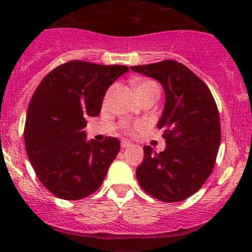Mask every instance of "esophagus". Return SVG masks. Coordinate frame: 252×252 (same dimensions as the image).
Wrapping results in <instances>:
<instances>
[{
    "label": "esophagus",
    "instance_id": "esophagus-1",
    "mask_svg": "<svg viewBox=\"0 0 252 252\" xmlns=\"http://www.w3.org/2000/svg\"><path fill=\"white\" fill-rule=\"evenodd\" d=\"M121 146H122V148H129V147H131V143L128 142V141H122Z\"/></svg>",
    "mask_w": 252,
    "mask_h": 252
}]
</instances>
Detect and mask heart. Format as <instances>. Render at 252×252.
Here are the masks:
<instances>
[{"label":"heart","mask_w":252,"mask_h":252,"mask_svg":"<svg viewBox=\"0 0 252 252\" xmlns=\"http://www.w3.org/2000/svg\"><path fill=\"white\" fill-rule=\"evenodd\" d=\"M152 88H158V86L156 85V83L152 82V80H143V82H136L134 84V89H135L136 94L140 91H142V90L152 89ZM144 128H146V123L140 122V123L134 124V126H128L126 129L130 132H134V131H137V130H142Z\"/></svg>","instance_id":"heart-1"}]
</instances>
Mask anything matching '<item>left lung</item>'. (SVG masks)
<instances>
[{
	"mask_svg": "<svg viewBox=\"0 0 252 252\" xmlns=\"http://www.w3.org/2000/svg\"><path fill=\"white\" fill-rule=\"evenodd\" d=\"M130 68L158 80L166 94L158 123L164 130L166 149L156 153L150 146L143 147L136 178L158 200H185L201 189L215 167L221 136L215 98L200 78L174 60Z\"/></svg>",
	"mask_w": 252,
	"mask_h": 252,
	"instance_id": "obj_1",
	"label": "left lung"
}]
</instances>
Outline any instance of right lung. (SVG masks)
I'll return each mask as SVG.
<instances>
[{"instance_id":"add662e5","label":"right lung","mask_w":252,"mask_h":252,"mask_svg":"<svg viewBox=\"0 0 252 252\" xmlns=\"http://www.w3.org/2000/svg\"><path fill=\"white\" fill-rule=\"evenodd\" d=\"M129 71L124 65L73 60L58 66L39 84L25 124V146L35 174L51 193L79 200L99 189L121 143L86 141L88 116H98L106 90Z\"/></svg>"}]
</instances>
